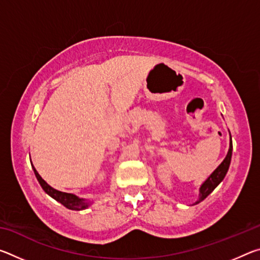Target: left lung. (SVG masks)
Listing matches in <instances>:
<instances>
[{
    "label": "left lung",
    "instance_id": "left-lung-1",
    "mask_svg": "<svg viewBox=\"0 0 260 260\" xmlns=\"http://www.w3.org/2000/svg\"><path fill=\"white\" fill-rule=\"evenodd\" d=\"M231 135V133H230ZM230 149H228V152L225 157V159L221 161L217 169H215L212 173L210 174V177L205 180V181L201 184L200 187V195L199 200H197L193 205L201 203L202 201H204L206 197H208L211 192H212L215 188H217L218 184L222 181L223 178L226 177L227 171L230 169L231 160H232V152H233V143H232V136L230 138Z\"/></svg>",
    "mask_w": 260,
    "mask_h": 260
}]
</instances>
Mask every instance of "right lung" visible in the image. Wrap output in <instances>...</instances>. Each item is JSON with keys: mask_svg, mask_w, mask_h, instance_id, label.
I'll return each instance as SVG.
<instances>
[{"mask_svg": "<svg viewBox=\"0 0 260 260\" xmlns=\"http://www.w3.org/2000/svg\"><path fill=\"white\" fill-rule=\"evenodd\" d=\"M32 169L34 171L35 177H37L38 181L40 183V186L42 187L43 190H45L50 197H52V199L56 200L57 202H59L60 204H63L65 208H68L70 210H74V211H81V210L88 209L91 204H93V202L87 201L85 199H80V197L74 195V193L59 191L57 190V189L52 188L40 177V174H39L38 171L35 170L33 164H32Z\"/></svg>", "mask_w": 260, "mask_h": 260, "instance_id": "add662e5", "label": "right lung"}]
</instances>
